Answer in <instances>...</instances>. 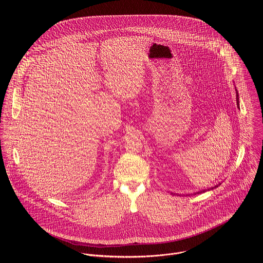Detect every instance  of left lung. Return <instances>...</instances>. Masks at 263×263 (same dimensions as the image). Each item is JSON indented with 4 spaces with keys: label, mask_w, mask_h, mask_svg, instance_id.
Wrapping results in <instances>:
<instances>
[{
    "label": "left lung",
    "mask_w": 263,
    "mask_h": 263,
    "mask_svg": "<svg viewBox=\"0 0 263 263\" xmlns=\"http://www.w3.org/2000/svg\"><path fill=\"white\" fill-rule=\"evenodd\" d=\"M236 91H237V90H236ZM236 96H237V98H236V99H237V105H238V107H239V97H238V96H239V95H238V92H237V95H236ZM220 184H221V183H219V184H218V185H216V186H215V187L209 188V189H206V190H211V189H214V188H217V187H218V186H219V185H220ZM204 191H205V190H202V191H199V192H198V193H201V192H204Z\"/></svg>",
    "instance_id": "8db88e82"
}]
</instances>
